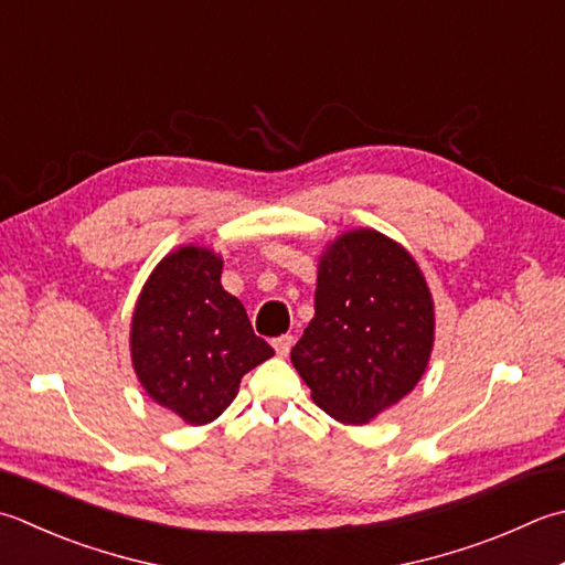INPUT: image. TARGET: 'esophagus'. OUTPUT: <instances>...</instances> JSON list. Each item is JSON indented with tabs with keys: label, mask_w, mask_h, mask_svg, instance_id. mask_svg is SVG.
<instances>
[{
	"label": "esophagus",
	"mask_w": 565,
	"mask_h": 565,
	"mask_svg": "<svg viewBox=\"0 0 565 565\" xmlns=\"http://www.w3.org/2000/svg\"><path fill=\"white\" fill-rule=\"evenodd\" d=\"M274 350H276V355L279 358H286L291 352V348H294V335H279V338H274Z\"/></svg>",
	"instance_id": "34e87169"
}]
</instances>
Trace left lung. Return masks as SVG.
<instances>
[{"mask_svg":"<svg viewBox=\"0 0 565 565\" xmlns=\"http://www.w3.org/2000/svg\"><path fill=\"white\" fill-rule=\"evenodd\" d=\"M434 348V301L404 247L355 230L318 264L316 316L291 350L313 402L342 424H367L414 390Z\"/></svg>","mask_w":565,"mask_h":565,"instance_id":"left-lung-1","label":"left lung"}]
</instances>
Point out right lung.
<instances>
[{
	"label": "right lung",
	"instance_id": "right-lung-1",
	"mask_svg": "<svg viewBox=\"0 0 565 565\" xmlns=\"http://www.w3.org/2000/svg\"><path fill=\"white\" fill-rule=\"evenodd\" d=\"M220 274L223 262L210 249L171 252L149 276L131 318V362L141 386L193 426L223 414L239 380L274 355Z\"/></svg>",
	"mask_w": 565,
	"mask_h": 565
}]
</instances>
